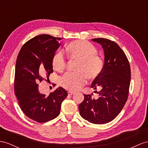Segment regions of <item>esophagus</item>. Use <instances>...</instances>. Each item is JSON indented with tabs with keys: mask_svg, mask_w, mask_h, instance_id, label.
Wrapping results in <instances>:
<instances>
[{
	"mask_svg": "<svg viewBox=\"0 0 148 148\" xmlns=\"http://www.w3.org/2000/svg\"><path fill=\"white\" fill-rule=\"evenodd\" d=\"M67 94H68V95L71 96V95H73L74 94H75V92H72V91H69V92H67Z\"/></svg>",
	"mask_w": 148,
	"mask_h": 148,
	"instance_id": "34e87169",
	"label": "esophagus"
}]
</instances>
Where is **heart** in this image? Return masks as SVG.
<instances>
[{"label": "heart", "instance_id": "b5f03b06", "mask_svg": "<svg viewBox=\"0 0 148 148\" xmlns=\"http://www.w3.org/2000/svg\"><path fill=\"white\" fill-rule=\"evenodd\" d=\"M69 58L79 60L76 68L77 73H67L60 79V84L65 89L76 91L87 82L88 77L95 79L99 76L103 69V61L99 56L96 47L86 40L73 41L66 47ZM52 66L54 69L62 73L65 70L67 61L62 52L56 53L53 56Z\"/></svg>", "mask_w": 148, "mask_h": 148}]
</instances>
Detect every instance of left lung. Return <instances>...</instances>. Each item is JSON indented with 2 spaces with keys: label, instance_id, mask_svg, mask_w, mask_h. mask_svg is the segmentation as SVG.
<instances>
[{
  "label": "left lung",
  "instance_id": "left-lung-1",
  "mask_svg": "<svg viewBox=\"0 0 148 148\" xmlns=\"http://www.w3.org/2000/svg\"><path fill=\"white\" fill-rule=\"evenodd\" d=\"M91 40L102 45L104 54L103 71L92 82L94 89L100 88L97 99L84 94L79 106L82 118L89 123L102 124L110 122L119 114L127 99L131 69L126 54L114 41L104 38Z\"/></svg>",
  "mask_w": 148,
  "mask_h": 148
}]
</instances>
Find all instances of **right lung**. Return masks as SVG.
Listing matches in <instances>:
<instances>
[{"label": "right lung", "mask_w": 148, "mask_h": 148, "mask_svg": "<svg viewBox=\"0 0 148 148\" xmlns=\"http://www.w3.org/2000/svg\"><path fill=\"white\" fill-rule=\"evenodd\" d=\"M61 38L47 34L28 40L18 53L15 71L14 89L20 108L30 119L45 123L56 118L67 96L61 87L49 96L40 92L38 84L53 72L52 60Z\"/></svg>", "instance_id": "right-lung-1"}]
</instances>
